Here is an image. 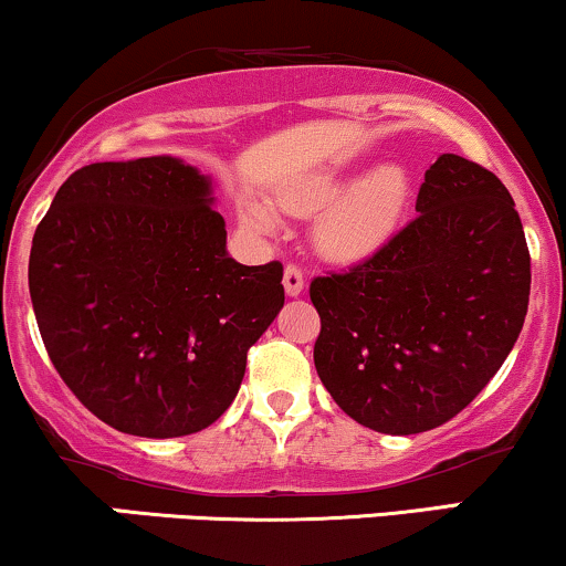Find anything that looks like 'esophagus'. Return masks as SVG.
<instances>
[{
    "mask_svg": "<svg viewBox=\"0 0 566 566\" xmlns=\"http://www.w3.org/2000/svg\"><path fill=\"white\" fill-rule=\"evenodd\" d=\"M283 289H285V296H298L304 291V275L302 270L294 268V264H289V268L283 270Z\"/></svg>",
    "mask_w": 566,
    "mask_h": 566,
    "instance_id": "esophagus-1",
    "label": "esophagus"
}]
</instances>
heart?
Segmentation results:
<instances>
[{
  "mask_svg": "<svg viewBox=\"0 0 566 566\" xmlns=\"http://www.w3.org/2000/svg\"><path fill=\"white\" fill-rule=\"evenodd\" d=\"M413 179L400 164L363 171L352 166L317 169L296 177L281 190V206L298 217L321 214L315 243L336 262H363L387 245L408 217ZM245 224L259 232L272 230V217L262 203L243 206Z\"/></svg>",
  "mask_w": 566,
  "mask_h": 566,
  "instance_id": "1",
  "label": "heart"
}]
</instances>
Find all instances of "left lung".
<instances>
[{
  "label": "left lung",
  "instance_id": "left-lung-1",
  "mask_svg": "<svg viewBox=\"0 0 566 566\" xmlns=\"http://www.w3.org/2000/svg\"><path fill=\"white\" fill-rule=\"evenodd\" d=\"M418 217L378 254L315 277V368L338 408L381 434L461 413L506 363L530 302V251L506 185L442 153Z\"/></svg>",
  "mask_w": 566,
  "mask_h": 566
}]
</instances>
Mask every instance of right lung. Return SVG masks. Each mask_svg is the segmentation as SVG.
Here are the masks:
<instances>
[{
    "mask_svg": "<svg viewBox=\"0 0 566 566\" xmlns=\"http://www.w3.org/2000/svg\"><path fill=\"white\" fill-rule=\"evenodd\" d=\"M214 201L211 177L182 158L90 164L33 232L29 291L50 360L124 434L214 423L283 310L281 262H235Z\"/></svg>",
    "mask_w": 566,
    "mask_h": 566,
    "instance_id": "right-lung-1",
    "label": "right lung"
}]
</instances>
